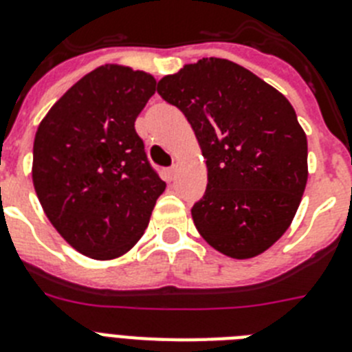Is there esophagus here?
Here are the masks:
<instances>
[{
    "instance_id": "34e87169",
    "label": "esophagus",
    "mask_w": 352,
    "mask_h": 352,
    "mask_svg": "<svg viewBox=\"0 0 352 352\" xmlns=\"http://www.w3.org/2000/svg\"><path fill=\"white\" fill-rule=\"evenodd\" d=\"M175 173H177V166L166 168V171H164V175H166L168 181H173V179H175Z\"/></svg>"
}]
</instances>
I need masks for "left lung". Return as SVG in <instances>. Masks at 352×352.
<instances>
[{
	"label": "left lung",
	"mask_w": 352,
	"mask_h": 352,
	"mask_svg": "<svg viewBox=\"0 0 352 352\" xmlns=\"http://www.w3.org/2000/svg\"><path fill=\"white\" fill-rule=\"evenodd\" d=\"M157 93L188 118L208 164V188L191 208L218 252L249 259L294 220L308 181V141L292 103L249 69L202 58L161 78Z\"/></svg>",
	"instance_id": "left-lung-1"
}]
</instances>
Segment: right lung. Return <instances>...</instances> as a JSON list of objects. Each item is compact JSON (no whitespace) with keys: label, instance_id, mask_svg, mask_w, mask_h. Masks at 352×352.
Masks as SVG:
<instances>
[{"label":"right lung","instance_id":"obj_1","mask_svg":"<svg viewBox=\"0 0 352 352\" xmlns=\"http://www.w3.org/2000/svg\"><path fill=\"white\" fill-rule=\"evenodd\" d=\"M155 93L144 71L107 64L76 82L41 121L35 193L52 226L93 259L138 243L166 182L148 162L135 118Z\"/></svg>","mask_w":352,"mask_h":352}]
</instances>
